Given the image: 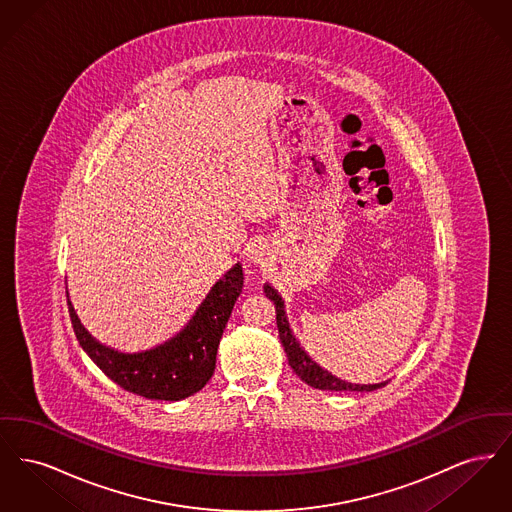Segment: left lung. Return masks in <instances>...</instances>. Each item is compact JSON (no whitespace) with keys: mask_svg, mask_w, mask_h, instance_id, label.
Returning <instances> with one entry per match:
<instances>
[{"mask_svg":"<svg viewBox=\"0 0 512 512\" xmlns=\"http://www.w3.org/2000/svg\"><path fill=\"white\" fill-rule=\"evenodd\" d=\"M265 293L268 299L274 303L276 309V324H278V336L282 341V347L288 355V363L292 366L293 372L311 388L317 390L328 391H374L378 388H384L388 382H380V384H351L345 382L341 378H336L332 372H328L326 368L318 365L317 361H313L309 357V353L301 347L299 340L293 336L290 320L286 317V305L282 295L278 290H274L270 284H265Z\"/></svg>","mask_w":512,"mask_h":512,"instance_id":"1","label":"left lung"}]
</instances>
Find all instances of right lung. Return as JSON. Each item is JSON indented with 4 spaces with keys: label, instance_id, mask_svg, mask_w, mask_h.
<instances>
[{
    "label": "right lung",
    "instance_id": "obj_1",
    "mask_svg": "<svg viewBox=\"0 0 512 512\" xmlns=\"http://www.w3.org/2000/svg\"><path fill=\"white\" fill-rule=\"evenodd\" d=\"M242 286L244 272L242 265L236 263L215 282L194 317L178 334L138 353H122L96 340L80 322L71 299L69 313L82 349L122 390L146 399L180 401L197 393L211 380L220 338Z\"/></svg>",
    "mask_w": 512,
    "mask_h": 512
}]
</instances>
